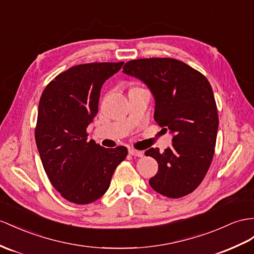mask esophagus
Wrapping results in <instances>:
<instances>
[{"instance_id":"esophagus-1","label":"esophagus","mask_w":254,"mask_h":254,"mask_svg":"<svg viewBox=\"0 0 254 254\" xmlns=\"http://www.w3.org/2000/svg\"><path fill=\"white\" fill-rule=\"evenodd\" d=\"M128 153L134 155V157H138V158H141L142 157V151H138V150H135V149H129L128 150Z\"/></svg>"}]
</instances>
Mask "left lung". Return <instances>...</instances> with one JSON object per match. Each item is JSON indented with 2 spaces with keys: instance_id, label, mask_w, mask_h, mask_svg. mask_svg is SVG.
Here are the masks:
<instances>
[{
  "instance_id": "obj_1",
  "label": "left lung",
  "mask_w": 254,
  "mask_h": 254,
  "mask_svg": "<svg viewBox=\"0 0 254 254\" xmlns=\"http://www.w3.org/2000/svg\"><path fill=\"white\" fill-rule=\"evenodd\" d=\"M123 73L150 89L155 122L174 135L171 148L163 152L150 148L145 152L159 164L149 185L171 198L193 192L206 176L216 147L219 118L209 81L198 70L172 58L128 61Z\"/></svg>"
}]
</instances>
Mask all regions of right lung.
Segmentation results:
<instances>
[{
	"instance_id": "obj_1",
	"label": "right lung",
	"mask_w": 254,
	"mask_h": 254,
	"mask_svg": "<svg viewBox=\"0 0 254 254\" xmlns=\"http://www.w3.org/2000/svg\"><path fill=\"white\" fill-rule=\"evenodd\" d=\"M122 65H76L50 81L41 96L36 146L51 185L71 203L90 204L103 196L116 167L127 154L123 146L108 149L87 140L103 83Z\"/></svg>"
}]
</instances>
